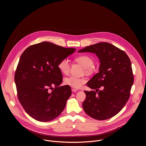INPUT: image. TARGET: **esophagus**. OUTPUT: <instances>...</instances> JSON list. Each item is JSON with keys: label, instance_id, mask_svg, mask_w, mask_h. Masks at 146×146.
Returning <instances> with one entry per match:
<instances>
[{"label": "esophagus", "instance_id": "34e87169", "mask_svg": "<svg viewBox=\"0 0 146 146\" xmlns=\"http://www.w3.org/2000/svg\"><path fill=\"white\" fill-rule=\"evenodd\" d=\"M78 90V89H77V88H73V87H72V91H73V92H76V91H77Z\"/></svg>", "mask_w": 146, "mask_h": 146}]
</instances>
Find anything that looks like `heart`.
Wrapping results in <instances>:
<instances>
[{"instance_id": "heart-1", "label": "heart", "mask_w": 146, "mask_h": 146, "mask_svg": "<svg viewBox=\"0 0 146 146\" xmlns=\"http://www.w3.org/2000/svg\"><path fill=\"white\" fill-rule=\"evenodd\" d=\"M76 62L80 64L84 68L86 73H91L94 71L93 65L94 60L88 55H82L78 56L76 58ZM58 68L60 71L64 74H68L70 69V64L69 61L67 59H62L58 64ZM86 82V80L82 78H78L75 76H70L65 79V82L67 85H69L73 88H78L81 86L82 84Z\"/></svg>"}]
</instances>
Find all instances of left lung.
Instances as JSON below:
<instances>
[{
  "label": "left lung",
  "mask_w": 146,
  "mask_h": 146,
  "mask_svg": "<svg viewBox=\"0 0 146 146\" xmlns=\"http://www.w3.org/2000/svg\"><path fill=\"white\" fill-rule=\"evenodd\" d=\"M78 52L95 53L100 64L99 72L87 84L95 91H84L86 98L82 103L83 109L98 120L114 117L128 100L133 83L129 58L123 51L106 42L86 47ZM100 87L103 90L99 91Z\"/></svg>",
  "instance_id": "obj_1"
}]
</instances>
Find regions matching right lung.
<instances>
[{
    "mask_svg": "<svg viewBox=\"0 0 146 146\" xmlns=\"http://www.w3.org/2000/svg\"><path fill=\"white\" fill-rule=\"evenodd\" d=\"M75 51L44 41L28 47L21 56L15 74L18 98L35 119L51 121L65 109L72 90L69 86L59 87L63 77L58 64Z\"/></svg>",
    "mask_w": 146,
    "mask_h": 146,
    "instance_id": "add662e5",
    "label": "right lung"
}]
</instances>
